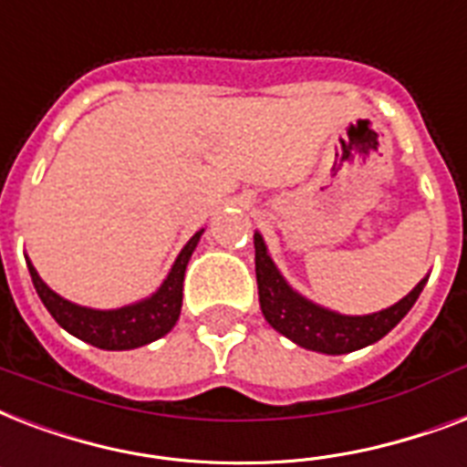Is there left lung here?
Returning <instances> with one entry per match:
<instances>
[{
    "label": "left lung",
    "mask_w": 467,
    "mask_h": 467,
    "mask_svg": "<svg viewBox=\"0 0 467 467\" xmlns=\"http://www.w3.org/2000/svg\"><path fill=\"white\" fill-rule=\"evenodd\" d=\"M253 244H255L260 309H263L265 321L275 331L287 336L302 348L327 353V356H341V353H350V350L365 348L370 343L380 341L382 336H388L407 317L426 285L424 277L407 297L382 312L348 317V314L331 312L327 306L314 305L312 299L292 290L270 258L260 234L253 236Z\"/></svg>",
    "instance_id": "1"
}]
</instances>
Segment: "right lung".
I'll list each match as a JSON object with an SVG mask.
<instances>
[{
  "mask_svg": "<svg viewBox=\"0 0 467 467\" xmlns=\"http://www.w3.org/2000/svg\"><path fill=\"white\" fill-rule=\"evenodd\" d=\"M204 231V229H202ZM202 231H197L187 245H184L177 260L170 267L168 277L150 295V297L133 302V305L119 306V309H89L79 306L70 299H63L57 292H53L43 283L41 275L28 260V273L34 280V287L38 297L50 312V317L67 331L78 336L79 341L92 343L104 350H131L139 346H146L150 341H158L170 328L175 327L182 309V283L187 263L192 258L194 248L200 244Z\"/></svg>",
  "mask_w": 467,
  "mask_h": 467,
  "instance_id": "right-lung-1",
  "label": "right lung"
}]
</instances>
